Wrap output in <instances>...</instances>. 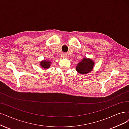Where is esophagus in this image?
Masks as SVG:
<instances>
[{
  "label": "esophagus",
  "instance_id": "obj_1",
  "mask_svg": "<svg viewBox=\"0 0 129 129\" xmlns=\"http://www.w3.org/2000/svg\"><path fill=\"white\" fill-rule=\"evenodd\" d=\"M61 57H63V58H67V57H68V55L65 54V53H63V54H61Z\"/></svg>",
  "mask_w": 129,
  "mask_h": 129
}]
</instances>
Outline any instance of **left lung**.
<instances>
[{
  "mask_svg": "<svg viewBox=\"0 0 129 129\" xmlns=\"http://www.w3.org/2000/svg\"><path fill=\"white\" fill-rule=\"evenodd\" d=\"M94 65V62L92 59L83 57L82 60L76 66V71L81 74H87L93 70Z\"/></svg>",
  "mask_w": 129,
  "mask_h": 129,
  "instance_id": "left-lung-1",
  "label": "left lung"
}]
</instances>
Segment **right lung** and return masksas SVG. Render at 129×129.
I'll return each instance as SVG.
<instances>
[{"label":"right lung","mask_w":129,"mask_h":129,"mask_svg":"<svg viewBox=\"0 0 129 129\" xmlns=\"http://www.w3.org/2000/svg\"><path fill=\"white\" fill-rule=\"evenodd\" d=\"M40 66L42 68L45 69H48L50 67L51 61L47 60H42L40 62Z\"/></svg>","instance_id":"obj_1"}]
</instances>
